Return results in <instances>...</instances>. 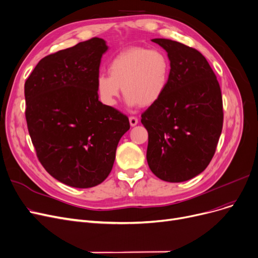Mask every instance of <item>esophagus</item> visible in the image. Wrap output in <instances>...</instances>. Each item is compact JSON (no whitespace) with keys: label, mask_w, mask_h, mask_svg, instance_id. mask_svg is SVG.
<instances>
[{"label":"esophagus","mask_w":258,"mask_h":258,"mask_svg":"<svg viewBox=\"0 0 258 258\" xmlns=\"http://www.w3.org/2000/svg\"><path fill=\"white\" fill-rule=\"evenodd\" d=\"M130 124H131V126H135V125H137L138 124V118H136V117H130Z\"/></svg>","instance_id":"34e87169"}]
</instances>
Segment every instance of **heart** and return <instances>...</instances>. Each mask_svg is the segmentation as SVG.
<instances>
[{
    "label": "heart",
    "instance_id": "b5f03b06",
    "mask_svg": "<svg viewBox=\"0 0 258 258\" xmlns=\"http://www.w3.org/2000/svg\"><path fill=\"white\" fill-rule=\"evenodd\" d=\"M171 69V60L164 50L131 47L109 61L108 75H98L96 92L100 101L109 107L115 106L121 88L128 105L151 106L165 94Z\"/></svg>",
    "mask_w": 258,
    "mask_h": 258
}]
</instances>
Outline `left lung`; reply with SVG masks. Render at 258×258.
Here are the masks:
<instances>
[{"instance_id": "obj_1", "label": "left lung", "mask_w": 258, "mask_h": 258, "mask_svg": "<svg viewBox=\"0 0 258 258\" xmlns=\"http://www.w3.org/2000/svg\"><path fill=\"white\" fill-rule=\"evenodd\" d=\"M171 60L165 94L141 115L149 133L147 160L161 180L182 182L206 170L222 131L219 83L207 59L195 48L153 39Z\"/></svg>"}]
</instances>
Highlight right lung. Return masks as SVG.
Returning <instances> with one entry per match:
<instances>
[{
  "instance_id": "add662e5",
  "label": "right lung",
  "mask_w": 258,
  "mask_h": 258,
  "mask_svg": "<svg viewBox=\"0 0 258 258\" xmlns=\"http://www.w3.org/2000/svg\"><path fill=\"white\" fill-rule=\"evenodd\" d=\"M103 39L93 38L43 58L24 86L27 127L41 164L54 179L87 188L113 169L128 118L99 101L96 79Z\"/></svg>"
}]
</instances>
